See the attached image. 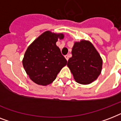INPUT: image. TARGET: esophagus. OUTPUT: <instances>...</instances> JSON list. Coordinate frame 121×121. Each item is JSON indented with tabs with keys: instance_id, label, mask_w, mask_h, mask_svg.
Instances as JSON below:
<instances>
[{
	"instance_id": "34e87169",
	"label": "esophagus",
	"mask_w": 121,
	"mask_h": 121,
	"mask_svg": "<svg viewBox=\"0 0 121 121\" xmlns=\"http://www.w3.org/2000/svg\"><path fill=\"white\" fill-rule=\"evenodd\" d=\"M65 58H66V60L68 61V59H69V56H68V55H65Z\"/></svg>"
}]
</instances>
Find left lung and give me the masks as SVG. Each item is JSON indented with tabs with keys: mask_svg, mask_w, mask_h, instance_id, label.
I'll return each instance as SVG.
<instances>
[{
	"mask_svg": "<svg viewBox=\"0 0 121 121\" xmlns=\"http://www.w3.org/2000/svg\"><path fill=\"white\" fill-rule=\"evenodd\" d=\"M72 54L67 66L76 82L86 85L95 80L101 73L102 60L94 45L88 41L75 42Z\"/></svg>",
	"mask_w": 121,
	"mask_h": 121,
	"instance_id": "obj_1",
	"label": "left lung"
}]
</instances>
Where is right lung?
Masks as SVG:
<instances>
[{
  "mask_svg": "<svg viewBox=\"0 0 121 121\" xmlns=\"http://www.w3.org/2000/svg\"><path fill=\"white\" fill-rule=\"evenodd\" d=\"M64 35L47 31L36 39L27 48L22 65L30 79L36 84L47 85L56 78L67 61L56 44Z\"/></svg>",
  "mask_w": 121,
  "mask_h": 121,
  "instance_id": "1",
  "label": "right lung"
}]
</instances>
